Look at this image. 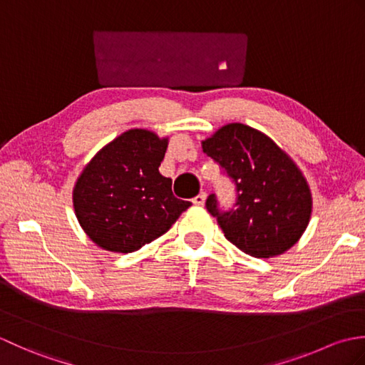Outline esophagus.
Returning <instances> with one entry per match:
<instances>
[{"instance_id":"34e87169","label":"esophagus","mask_w":365,"mask_h":365,"mask_svg":"<svg viewBox=\"0 0 365 365\" xmlns=\"http://www.w3.org/2000/svg\"><path fill=\"white\" fill-rule=\"evenodd\" d=\"M205 199H207V192H199V195L192 199V204L195 205H204L205 204Z\"/></svg>"}]
</instances>
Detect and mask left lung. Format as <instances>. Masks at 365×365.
Returning <instances> with one entry per match:
<instances>
[{
	"label": "left lung",
	"instance_id": "obj_1",
	"mask_svg": "<svg viewBox=\"0 0 365 365\" xmlns=\"http://www.w3.org/2000/svg\"><path fill=\"white\" fill-rule=\"evenodd\" d=\"M202 149L235 183V208L222 212L215 195L207 210L232 245L257 259L284 254L311 220V188L293 160L273 139L245 123H227Z\"/></svg>",
	"mask_w": 365,
	"mask_h": 365
}]
</instances>
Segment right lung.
Returning <instances> with one entry per match:
<instances>
[{"instance_id": "obj_1", "label": "right lung", "mask_w": 365, "mask_h": 365, "mask_svg": "<svg viewBox=\"0 0 365 365\" xmlns=\"http://www.w3.org/2000/svg\"><path fill=\"white\" fill-rule=\"evenodd\" d=\"M168 138L131 128L92 158L73 188L76 220L102 250L128 254L161 237L191 205L160 174Z\"/></svg>"}]
</instances>
